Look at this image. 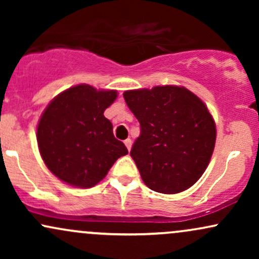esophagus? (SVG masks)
Masks as SVG:
<instances>
[{"mask_svg": "<svg viewBox=\"0 0 259 259\" xmlns=\"http://www.w3.org/2000/svg\"><path fill=\"white\" fill-rule=\"evenodd\" d=\"M124 144H125V146H126V148H127V151L132 150V145H133L132 140H130V139H126L125 141H124Z\"/></svg>", "mask_w": 259, "mask_h": 259, "instance_id": "34e87169", "label": "esophagus"}]
</instances>
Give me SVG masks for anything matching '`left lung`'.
Listing matches in <instances>:
<instances>
[{
  "mask_svg": "<svg viewBox=\"0 0 259 259\" xmlns=\"http://www.w3.org/2000/svg\"><path fill=\"white\" fill-rule=\"evenodd\" d=\"M123 96L141 127L130 156L144 183L167 195L191 187L215 145V124L206 105L187 89L170 85Z\"/></svg>",
  "mask_w": 259,
  "mask_h": 259,
  "instance_id": "obj_1",
  "label": "left lung"
}]
</instances>
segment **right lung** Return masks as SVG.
Instances as JSON below:
<instances>
[{"mask_svg": "<svg viewBox=\"0 0 259 259\" xmlns=\"http://www.w3.org/2000/svg\"><path fill=\"white\" fill-rule=\"evenodd\" d=\"M117 95L114 90L76 85L45 109L37 125V144L45 164L58 179L76 187H92L127 153L103 115Z\"/></svg>", "mask_w": 259, "mask_h": 259, "instance_id": "add662e5", "label": "right lung"}]
</instances>
